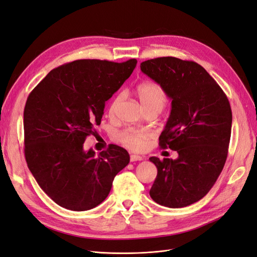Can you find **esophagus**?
Listing matches in <instances>:
<instances>
[{
    "instance_id": "1",
    "label": "esophagus",
    "mask_w": 257,
    "mask_h": 257,
    "mask_svg": "<svg viewBox=\"0 0 257 257\" xmlns=\"http://www.w3.org/2000/svg\"><path fill=\"white\" fill-rule=\"evenodd\" d=\"M142 160H144V157L139 156V155H131L130 156L131 162H136V161H142Z\"/></svg>"
}]
</instances>
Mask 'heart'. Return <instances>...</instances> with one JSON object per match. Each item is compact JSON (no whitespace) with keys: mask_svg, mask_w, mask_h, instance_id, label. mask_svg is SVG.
Masks as SVG:
<instances>
[{"mask_svg":"<svg viewBox=\"0 0 257 257\" xmlns=\"http://www.w3.org/2000/svg\"><path fill=\"white\" fill-rule=\"evenodd\" d=\"M138 97L146 110L158 108L162 109L166 101V95L160 85L153 81L141 82L136 88ZM121 95L118 94L112 99L109 104V113L115 112L117 104L120 101ZM151 139V134L145 130H139L134 128H128L119 132L118 140L120 143L130 150L141 151L147 147L148 141Z\"/></svg>","mask_w":257,"mask_h":257,"instance_id":"1","label":"heart"}]
</instances>
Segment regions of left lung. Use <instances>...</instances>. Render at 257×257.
I'll return each mask as SVG.
<instances>
[{
  "label": "left lung",
  "mask_w": 257,
  "mask_h": 257,
  "mask_svg": "<svg viewBox=\"0 0 257 257\" xmlns=\"http://www.w3.org/2000/svg\"><path fill=\"white\" fill-rule=\"evenodd\" d=\"M172 99V111L159 138L176 160L151 157L158 175L150 188L157 203L172 208L202 199L222 172L229 149L232 110L215 79L195 61L159 57L141 63Z\"/></svg>",
  "instance_id": "8db88e82"
}]
</instances>
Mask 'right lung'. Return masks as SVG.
<instances>
[{
  "instance_id": "right-lung-1",
  "label": "right lung",
  "mask_w": 257,
  "mask_h": 257,
  "mask_svg": "<svg viewBox=\"0 0 257 257\" xmlns=\"http://www.w3.org/2000/svg\"><path fill=\"white\" fill-rule=\"evenodd\" d=\"M125 62L82 59L52 70L30 93L24 108V154L42 191L71 211L100 204L130 161L128 151L110 144L96 157L83 143L100 125L104 103L134 72Z\"/></svg>"
}]
</instances>
